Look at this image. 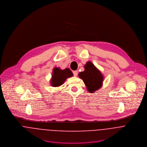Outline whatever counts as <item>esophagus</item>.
<instances>
[{"mask_svg": "<svg viewBox=\"0 0 147 147\" xmlns=\"http://www.w3.org/2000/svg\"><path fill=\"white\" fill-rule=\"evenodd\" d=\"M73 74H74V75L75 76H77L78 75V71H73Z\"/></svg>", "mask_w": 147, "mask_h": 147, "instance_id": "esophagus-1", "label": "esophagus"}]
</instances>
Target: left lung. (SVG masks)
<instances>
[{
	"mask_svg": "<svg viewBox=\"0 0 147 147\" xmlns=\"http://www.w3.org/2000/svg\"><path fill=\"white\" fill-rule=\"evenodd\" d=\"M84 68V71L80 72L79 76L83 79L89 92L93 93L101 87L104 78L93 63L88 62Z\"/></svg>",
	"mask_w": 147,
	"mask_h": 147,
	"instance_id": "obj_1",
	"label": "left lung"
}]
</instances>
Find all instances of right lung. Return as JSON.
<instances>
[{
  "label": "right lung",
  "instance_id": "obj_1",
  "mask_svg": "<svg viewBox=\"0 0 147 147\" xmlns=\"http://www.w3.org/2000/svg\"><path fill=\"white\" fill-rule=\"evenodd\" d=\"M72 76L73 74L69 68L61 70L59 68L55 67L53 69L51 84L54 87L61 86L68 78Z\"/></svg>",
  "mask_w": 147,
  "mask_h": 147
}]
</instances>
